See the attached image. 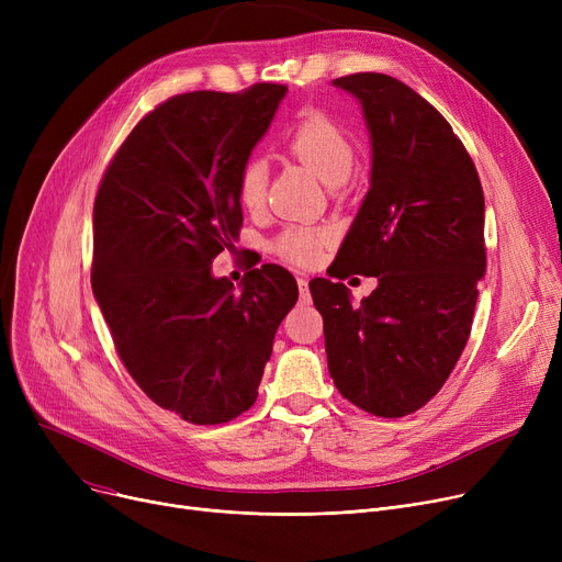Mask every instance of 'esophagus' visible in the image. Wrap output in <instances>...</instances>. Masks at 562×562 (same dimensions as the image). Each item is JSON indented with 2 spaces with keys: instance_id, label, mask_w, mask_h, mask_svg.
<instances>
[{
  "instance_id": "esophagus-1",
  "label": "esophagus",
  "mask_w": 562,
  "mask_h": 562,
  "mask_svg": "<svg viewBox=\"0 0 562 562\" xmlns=\"http://www.w3.org/2000/svg\"><path fill=\"white\" fill-rule=\"evenodd\" d=\"M299 291H301V303H310V286H307V278H299Z\"/></svg>"
}]
</instances>
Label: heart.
Here are the masks:
<instances>
[{
    "label": "heart",
    "instance_id": "1",
    "mask_svg": "<svg viewBox=\"0 0 562 562\" xmlns=\"http://www.w3.org/2000/svg\"><path fill=\"white\" fill-rule=\"evenodd\" d=\"M286 153L310 168L330 189L346 184L352 168H356V145L335 121L323 113H312L296 125V130L286 138ZM236 200L250 214L261 210L266 200L263 161L250 159L241 166L239 177H236ZM328 244L330 232L321 227L291 225L280 232L273 248L289 263L312 266Z\"/></svg>",
    "mask_w": 562,
    "mask_h": 562
}]
</instances>
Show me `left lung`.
Wrapping results in <instances>:
<instances>
[{
  "label": "left lung",
  "mask_w": 562,
  "mask_h": 562,
  "mask_svg": "<svg viewBox=\"0 0 562 562\" xmlns=\"http://www.w3.org/2000/svg\"><path fill=\"white\" fill-rule=\"evenodd\" d=\"M362 104L371 189L333 278H378L360 305L346 284L310 282L328 369L344 398L398 419L424 407L460 360L485 273V198L474 161L430 102L403 81L358 72L333 81Z\"/></svg>",
  "instance_id": "1"
}]
</instances>
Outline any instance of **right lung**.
<instances>
[{"label": "right lung", "instance_id": "1", "mask_svg": "<svg viewBox=\"0 0 562 562\" xmlns=\"http://www.w3.org/2000/svg\"><path fill=\"white\" fill-rule=\"evenodd\" d=\"M286 93L193 91L147 113L117 147L93 206V293L136 385L189 424L232 422L257 401L299 284L276 263L241 289L212 276L244 214L236 177Z\"/></svg>", "mask_w": 562, "mask_h": 562}]
</instances>
